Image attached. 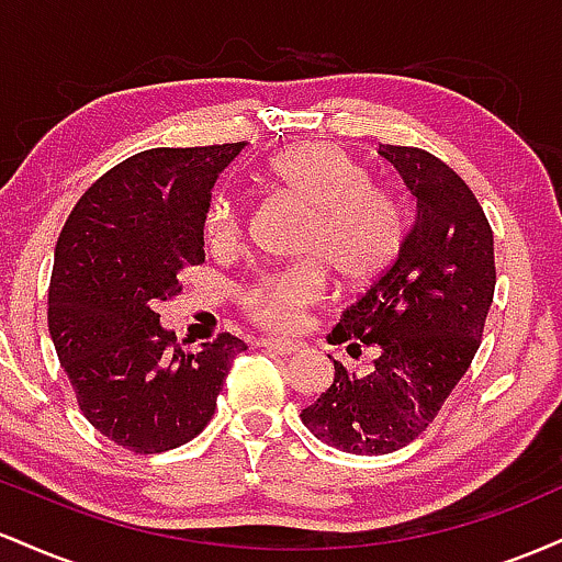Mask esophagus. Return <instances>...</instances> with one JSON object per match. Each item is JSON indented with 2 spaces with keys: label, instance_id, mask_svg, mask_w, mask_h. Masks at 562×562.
I'll use <instances>...</instances> for the list:
<instances>
[{
  "label": "esophagus",
  "instance_id": "1",
  "mask_svg": "<svg viewBox=\"0 0 562 562\" xmlns=\"http://www.w3.org/2000/svg\"><path fill=\"white\" fill-rule=\"evenodd\" d=\"M259 346L263 351L274 353V357H293L299 351V344H290V340H261Z\"/></svg>",
  "mask_w": 562,
  "mask_h": 562
}]
</instances>
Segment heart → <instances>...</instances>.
<instances>
[{"label": "heart", "mask_w": 562, "mask_h": 562, "mask_svg": "<svg viewBox=\"0 0 562 562\" xmlns=\"http://www.w3.org/2000/svg\"><path fill=\"white\" fill-rule=\"evenodd\" d=\"M263 179L277 195L306 209L293 243L299 261L248 282L240 306L263 330L293 333L325 295L327 274L353 290L375 282L396 261L406 240V211L391 184L372 182L362 160L330 142L280 150L263 166ZM243 218L240 200L216 192L203 214L209 248H235Z\"/></svg>", "instance_id": "1"}]
</instances>
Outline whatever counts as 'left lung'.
I'll use <instances>...</instances> for the list:
<instances>
[{
    "label": "left lung",
    "instance_id": "1",
    "mask_svg": "<svg viewBox=\"0 0 562 562\" xmlns=\"http://www.w3.org/2000/svg\"><path fill=\"white\" fill-rule=\"evenodd\" d=\"M417 198L415 227L398 259L359 295L327 344L378 357L362 375L340 362L301 420L351 454H389L415 441L460 383L481 346L494 301V235L473 190L420 147L380 145Z\"/></svg>",
    "mask_w": 562,
    "mask_h": 562
}]
</instances>
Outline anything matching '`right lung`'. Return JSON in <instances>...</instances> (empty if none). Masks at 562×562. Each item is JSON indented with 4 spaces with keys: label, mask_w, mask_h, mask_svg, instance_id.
Returning <instances> with one entry per match:
<instances>
[{
    "label": "right lung",
    "mask_w": 562,
    "mask_h": 562,
    "mask_svg": "<svg viewBox=\"0 0 562 562\" xmlns=\"http://www.w3.org/2000/svg\"><path fill=\"white\" fill-rule=\"evenodd\" d=\"M245 142L153 147L102 173L74 205L55 248L47 322L81 415L134 454L192 441L214 417L237 335L187 351L158 303L205 261L211 187Z\"/></svg>",
    "instance_id": "right-lung-1"
}]
</instances>
